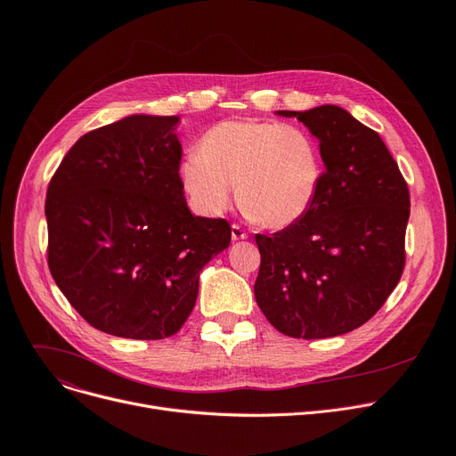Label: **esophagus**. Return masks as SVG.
Segmentation results:
<instances>
[{
    "label": "esophagus",
    "instance_id": "obj_1",
    "mask_svg": "<svg viewBox=\"0 0 456 456\" xmlns=\"http://www.w3.org/2000/svg\"><path fill=\"white\" fill-rule=\"evenodd\" d=\"M231 236H232V240H246L248 232H246L240 225L232 224V225H231Z\"/></svg>",
    "mask_w": 456,
    "mask_h": 456
}]
</instances>
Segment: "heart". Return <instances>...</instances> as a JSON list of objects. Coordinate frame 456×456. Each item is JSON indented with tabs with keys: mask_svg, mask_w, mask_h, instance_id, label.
<instances>
[{
	"mask_svg": "<svg viewBox=\"0 0 456 456\" xmlns=\"http://www.w3.org/2000/svg\"><path fill=\"white\" fill-rule=\"evenodd\" d=\"M322 155L314 136L268 119H225L212 126L179 166L190 205L203 216L224 214L234 200L268 229L299 222L316 201Z\"/></svg>",
	"mask_w": 456,
	"mask_h": 456,
	"instance_id": "heart-1",
	"label": "heart"
}]
</instances>
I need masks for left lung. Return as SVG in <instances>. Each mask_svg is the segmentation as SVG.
<instances>
[{
    "label": "left lung",
    "mask_w": 456,
    "mask_h": 456,
    "mask_svg": "<svg viewBox=\"0 0 456 456\" xmlns=\"http://www.w3.org/2000/svg\"><path fill=\"white\" fill-rule=\"evenodd\" d=\"M277 114L320 140L325 170L299 222L255 236V299L286 337H338L364 325L401 279L409 186L380 136L342 107Z\"/></svg>",
    "instance_id": "obj_1"
}]
</instances>
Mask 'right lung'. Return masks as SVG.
<instances>
[{
    "label": "right lung",
    "mask_w": 456,
    "mask_h": 456,
    "mask_svg": "<svg viewBox=\"0 0 456 456\" xmlns=\"http://www.w3.org/2000/svg\"><path fill=\"white\" fill-rule=\"evenodd\" d=\"M177 124L133 114L94 129L47 186V266L69 305L112 337L175 334L196 305L200 272L231 244L229 222L186 205Z\"/></svg>",
    "instance_id": "add662e5"
}]
</instances>
